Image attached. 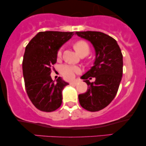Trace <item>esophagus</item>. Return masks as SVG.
I'll return each mask as SVG.
<instances>
[{"label":"esophagus","instance_id":"obj_1","mask_svg":"<svg viewBox=\"0 0 146 146\" xmlns=\"http://www.w3.org/2000/svg\"><path fill=\"white\" fill-rule=\"evenodd\" d=\"M77 84H78V82L77 81H73V82H70V84L71 85H76Z\"/></svg>","mask_w":146,"mask_h":146}]
</instances>
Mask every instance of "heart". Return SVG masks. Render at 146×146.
Instances as JSON below:
<instances>
[{"label":"heart","instance_id":"obj_1","mask_svg":"<svg viewBox=\"0 0 146 146\" xmlns=\"http://www.w3.org/2000/svg\"><path fill=\"white\" fill-rule=\"evenodd\" d=\"M74 48L79 55L82 54H88L89 52V46L85 41L80 40L76 42L74 44ZM62 54V51L60 50L58 53V56L60 57ZM62 73L64 76L67 79H72L74 77V74L76 73H79L80 71V68L78 66H73L70 64H65L62 66L61 68Z\"/></svg>","mask_w":146,"mask_h":146}]
</instances>
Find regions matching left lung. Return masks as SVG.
<instances>
[{
	"label": "left lung",
	"mask_w": 146,
	"mask_h": 146,
	"mask_svg": "<svg viewBox=\"0 0 146 146\" xmlns=\"http://www.w3.org/2000/svg\"><path fill=\"white\" fill-rule=\"evenodd\" d=\"M80 38L89 41L95 52L93 66L81 78L88 85L86 93L78 95L82 108L95 112L103 109L113 100L123 73V56L117 41L100 31H78ZM96 78L90 83L89 79Z\"/></svg>",
	"instance_id": "left-lung-1"
}]
</instances>
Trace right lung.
<instances>
[{
  "mask_svg": "<svg viewBox=\"0 0 146 146\" xmlns=\"http://www.w3.org/2000/svg\"><path fill=\"white\" fill-rule=\"evenodd\" d=\"M74 32L41 31L25 48L23 72L27 93L33 104L44 112L58 109L62 102V90L68 83L59 77L56 82L51 77V68L57 62L61 46Z\"/></svg>",
  "mask_w": 146,
  "mask_h": 146,
  "instance_id": "obj_1",
  "label": "right lung"
}]
</instances>
